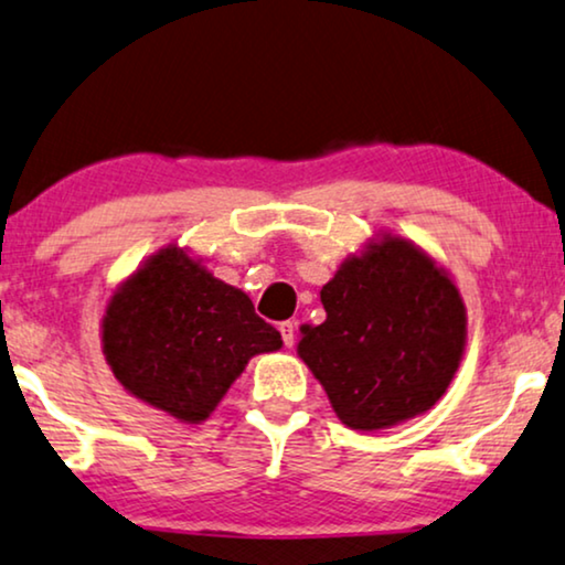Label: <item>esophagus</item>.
Here are the masks:
<instances>
[{
  "label": "esophagus",
  "instance_id": "1",
  "mask_svg": "<svg viewBox=\"0 0 565 565\" xmlns=\"http://www.w3.org/2000/svg\"><path fill=\"white\" fill-rule=\"evenodd\" d=\"M278 330H281L284 345H287V349H291V345L297 343V322H291V320L281 322V326H278Z\"/></svg>",
  "mask_w": 565,
  "mask_h": 565
}]
</instances>
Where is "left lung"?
Wrapping results in <instances>:
<instances>
[{
  "instance_id": "8db88e82",
  "label": "left lung",
  "mask_w": 565,
  "mask_h": 565,
  "mask_svg": "<svg viewBox=\"0 0 565 565\" xmlns=\"http://www.w3.org/2000/svg\"><path fill=\"white\" fill-rule=\"evenodd\" d=\"M320 299L328 318L302 328L299 356L345 426H395L445 395L465 349V305L426 253L385 237L345 260Z\"/></svg>"
}]
</instances>
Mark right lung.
I'll return each instance as SVG.
<instances>
[{"mask_svg": "<svg viewBox=\"0 0 565 565\" xmlns=\"http://www.w3.org/2000/svg\"><path fill=\"white\" fill-rule=\"evenodd\" d=\"M103 349L116 380L154 408L199 424L247 359L281 349V333L247 295L164 247L113 297Z\"/></svg>", "mask_w": 565, "mask_h": 565, "instance_id": "add662e5", "label": "right lung"}]
</instances>
